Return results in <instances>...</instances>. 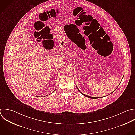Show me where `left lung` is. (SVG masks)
Wrapping results in <instances>:
<instances>
[{
  "label": "left lung",
  "mask_w": 135,
  "mask_h": 135,
  "mask_svg": "<svg viewBox=\"0 0 135 135\" xmlns=\"http://www.w3.org/2000/svg\"><path fill=\"white\" fill-rule=\"evenodd\" d=\"M76 88H77V89H78V90H79V91L81 93V94H82L83 95H84V96H85V97H88V98H91V99H94V98H99V97H97V98H95V97H90V96H89V95H85V94H83V93H82V92H81L80 91V90L78 89V87L76 86ZM118 88V87H117ZM113 91L112 92V93H113ZM100 98H101V97H100Z\"/></svg>",
  "instance_id": "8db88e82"
}]
</instances>
